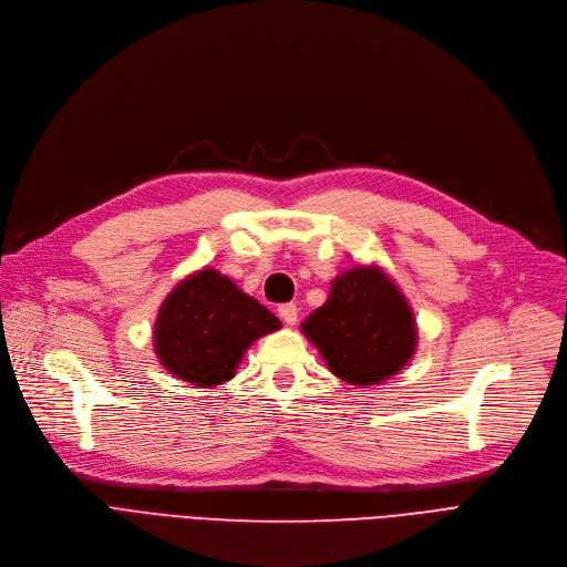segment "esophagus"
I'll return each mask as SVG.
<instances>
[{"mask_svg":"<svg viewBox=\"0 0 567 567\" xmlns=\"http://www.w3.org/2000/svg\"><path fill=\"white\" fill-rule=\"evenodd\" d=\"M279 316H281V320L286 322V326H295V322H298V307H295L292 302L281 305L279 307Z\"/></svg>","mask_w":567,"mask_h":567,"instance_id":"34e87169","label":"esophagus"}]
</instances>
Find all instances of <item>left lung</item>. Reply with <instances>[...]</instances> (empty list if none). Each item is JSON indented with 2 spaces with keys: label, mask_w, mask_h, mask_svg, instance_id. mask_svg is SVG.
Instances as JSON below:
<instances>
[{
  "label": "left lung",
  "mask_w": 567,
  "mask_h": 567,
  "mask_svg": "<svg viewBox=\"0 0 567 567\" xmlns=\"http://www.w3.org/2000/svg\"><path fill=\"white\" fill-rule=\"evenodd\" d=\"M302 332L330 371L350 385L392 379L417 346L413 309L375 265H358L339 275L328 302L302 322Z\"/></svg>",
  "instance_id": "8db88e82"
}]
</instances>
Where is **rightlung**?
<instances>
[{
  "label": "right lung",
  "mask_w": 567,
  "mask_h": 567,
  "mask_svg": "<svg viewBox=\"0 0 567 567\" xmlns=\"http://www.w3.org/2000/svg\"><path fill=\"white\" fill-rule=\"evenodd\" d=\"M281 328L279 318L217 269L179 281L158 309L154 350L175 379L198 388L230 381L245 350Z\"/></svg>",
  "instance_id": "1"
}]
</instances>
